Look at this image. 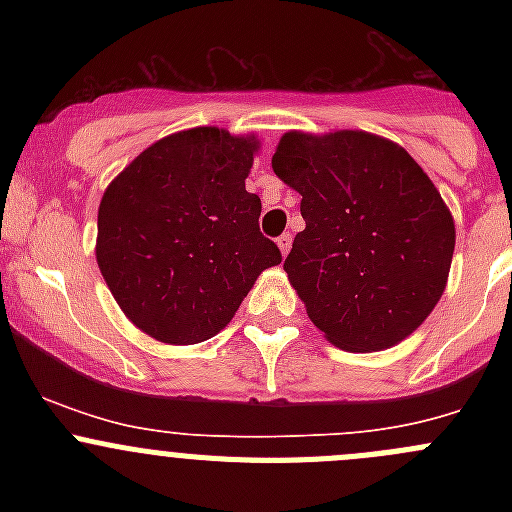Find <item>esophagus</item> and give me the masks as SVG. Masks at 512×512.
<instances>
[{
  "label": "esophagus",
  "instance_id": "esophagus-1",
  "mask_svg": "<svg viewBox=\"0 0 512 512\" xmlns=\"http://www.w3.org/2000/svg\"><path fill=\"white\" fill-rule=\"evenodd\" d=\"M277 247H280L282 255H287V252L292 250V235H289V232H285V235L277 237Z\"/></svg>",
  "mask_w": 512,
  "mask_h": 512
}]
</instances>
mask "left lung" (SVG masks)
Wrapping results in <instances>:
<instances>
[{"label":"left lung","mask_w":512,"mask_h":512,"mask_svg":"<svg viewBox=\"0 0 512 512\" xmlns=\"http://www.w3.org/2000/svg\"><path fill=\"white\" fill-rule=\"evenodd\" d=\"M272 168L302 195L307 227L285 272L314 327L347 352L389 349L446 289L456 227L404 148L364 131L285 133Z\"/></svg>","instance_id":"8db88e82"}]
</instances>
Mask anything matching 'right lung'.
<instances>
[{
  "mask_svg": "<svg viewBox=\"0 0 512 512\" xmlns=\"http://www.w3.org/2000/svg\"><path fill=\"white\" fill-rule=\"evenodd\" d=\"M255 141L190 128L153 143L106 188L96 260L126 317L165 344H198L235 317L282 252L245 190Z\"/></svg>",
  "mask_w": 512,
  "mask_h": 512,
  "instance_id": "right-lung-1",
  "label": "right lung"
}]
</instances>
